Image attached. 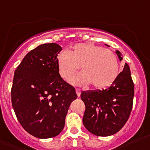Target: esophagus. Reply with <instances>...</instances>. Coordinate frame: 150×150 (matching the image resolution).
Listing matches in <instances>:
<instances>
[{"label": "esophagus", "instance_id": "1", "mask_svg": "<svg viewBox=\"0 0 150 150\" xmlns=\"http://www.w3.org/2000/svg\"><path fill=\"white\" fill-rule=\"evenodd\" d=\"M76 94H77L78 97H79V96H80V94H81V90H80V89L76 88Z\"/></svg>", "mask_w": 150, "mask_h": 150}]
</instances>
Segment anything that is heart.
Here are the masks:
<instances>
[{
    "label": "heart",
    "instance_id": "1",
    "mask_svg": "<svg viewBox=\"0 0 150 150\" xmlns=\"http://www.w3.org/2000/svg\"><path fill=\"white\" fill-rule=\"evenodd\" d=\"M59 73L68 81L81 66L82 72L70 80L76 86L91 85V88L102 90L109 87L119 74V63L116 55L108 49L92 43H79L68 52L62 51L57 57Z\"/></svg>",
    "mask_w": 150,
    "mask_h": 150
}]
</instances>
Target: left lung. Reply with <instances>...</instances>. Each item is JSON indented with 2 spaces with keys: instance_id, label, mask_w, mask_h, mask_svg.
Wrapping results in <instances>:
<instances>
[{
  "instance_id": "obj_1",
  "label": "left lung",
  "mask_w": 150,
  "mask_h": 150,
  "mask_svg": "<svg viewBox=\"0 0 150 150\" xmlns=\"http://www.w3.org/2000/svg\"><path fill=\"white\" fill-rule=\"evenodd\" d=\"M116 53L121 61V53L118 50ZM80 97L86 105L82 122L91 133L106 137L120 131L132 109L134 83L129 65L125 64L123 71L109 88L82 91Z\"/></svg>"
}]
</instances>
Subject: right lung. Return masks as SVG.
<instances>
[{
    "label": "right lung",
    "instance_id": "1",
    "mask_svg": "<svg viewBox=\"0 0 150 150\" xmlns=\"http://www.w3.org/2000/svg\"><path fill=\"white\" fill-rule=\"evenodd\" d=\"M61 50L56 43L39 45L15 71L12 107L22 127L38 138H53L62 131L70 105L77 98L75 88L59 73Z\"/></svg>",
    "mask_w": 150,
    "mask_h": 150
}]
</instances>
